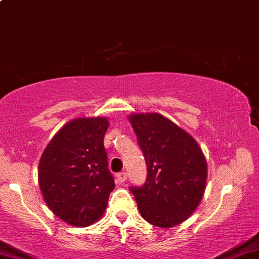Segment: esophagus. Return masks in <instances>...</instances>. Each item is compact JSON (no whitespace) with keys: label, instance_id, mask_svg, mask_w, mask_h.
I'll return each instance as SVG.
<instances>
[{"label":"esophagus","instance_id":"1","mask_svg":"<svg viewBox=\"0 0 259 259\" xmlns=\"http://www.w3.org/2000/svg\"><path fill=\"white\" fill-rule=\"evenodd\" d=\"M117 180H118V182L119 183H124L125 182V180H126V172H119L117 175Z\"/></svg>","mask_w":259,"mask_h":259}]
</instances>
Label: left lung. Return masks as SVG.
<instances>
[{
    "label": "left lung",
    "mask_w": 259,
    "mask_h": 259,
    "mask_svg": "<svg viewBox=\"0 0 259 259\" xmlns=\"http://www.w3.org/2000/svg\"><path fill=\"white\" fill-rule=\"evenodd\" d=\"M147 164L141 187H130L141 216L161 228L177 226L198 207L205 192L207 164L188 133L159 113L129 117Z\"/></svg>",
    "instance_id": "left-lung-1"
}]
</instances>
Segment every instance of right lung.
I'll use <instances>...</instances> for the list:
<instances>
[{
  "label": "right lung",
  "instance_id": "1",
  "mask_svg": "<svg viewBox=\"0 0 259 259\" xmlns=\"http://www.w3.org/2000/svg\"><path fill=\"white\" fill-rule=\"evenodd\" d=\"M107 127L104 117L68 121L40 157L38 183L46 204L71 226L96 222L114 189L104 146Z\"/></svg>",
  "mask_w": 259,
  "mask_h": 259
}]
</instances>
